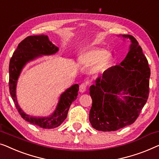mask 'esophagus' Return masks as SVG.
<instances>
[{
  "label": "esophagus",
  "instance_id": "esophagus-1",
  "mask_svg": "<svg viewBox=\"0 0 159 159\" xmlns=\"http://www.w3.org/2000/svg\"><path fill=\"white\" fill-rule=\"evenodd\" d=\"M87 84L85 83V82H84V83L81 84V85L80 86V93H84V92L86 91V89H87Z\"/></svg>",
  "mask_w": 159,
  "mask_h": 159
}]
</instances>
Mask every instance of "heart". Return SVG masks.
<instances>
[{"instance_id": "obj_1", "label": "heart", "mask_w": 159, "mask_h": 159, "mask_svg": "<svg viewBox=\"0 0 159 159\" xmlns=\"http://www.w3.org/2000/svg\"><path fill=\"white\" fill-rule=\"evenodd\" d=\"M111 56L104 49H94L82 54L80 57V61L87 64H93L99 68H104L110 63Z\"/></svg>"}]
</instances>
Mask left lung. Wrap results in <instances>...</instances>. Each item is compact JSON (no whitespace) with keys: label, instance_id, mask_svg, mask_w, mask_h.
Returning <instances> with one entry per match:
<instances>
[{"label":"left lung","instance_id":"8db88e82","mask_svg":"<svg viewBox=\"0 0 159 159\" xmlns=\"http://www.w3.org/2000/svg\"><path fill=\"white\" fill-rule=\"evenodd\" d=\"M120 36L131 42L125 58L105 70L89 87V122L100 131H115L134 123L148 98V60L133 36Z\"/></svg>","mask_w":159,"mask_h":159}]
</instances>
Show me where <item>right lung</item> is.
I'll return each mask as SVG.
<instances>
[{
	"label": "right lung",
	"instance_id": "1",
	"mask_svg": "<svg viewBox=\"0 0 159 159\" xmlns=\"http://www.w3.org/2000/svg\"><path fill=\"white\" fill-rule=\"evenodd\" d=\"M58 51L59 48L49 41L48 36H30L18 45L9 64V90L18 112L25 120L45 129L58 127L66 118L71 104L77 99L79 84H73L61 94L56 109L47 117L31 116L23 111L17 101L16 85L20 72L27 63L43 55L54 54Z\"/></svg>",
	"mask_w": 159,
	"mask_h": 159
}]
</instances>
